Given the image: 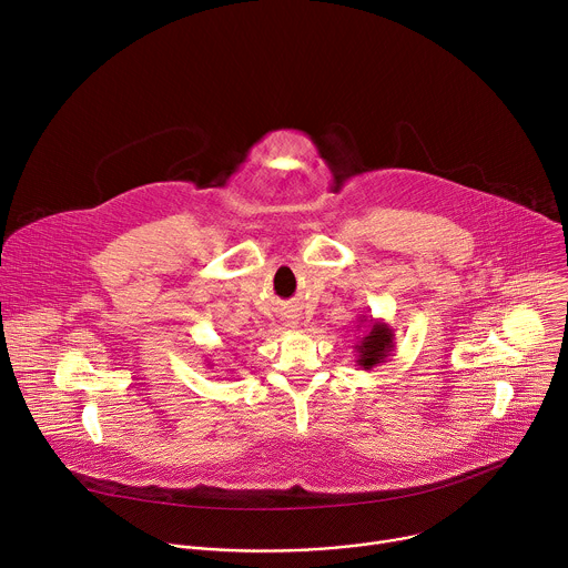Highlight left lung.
I'll return each mask as SVG.
<instances>
[{"label": "left lung", "instance_id": "obj_1", "mask_svg": "<svg viewBox=\"0 0 568 568\" xmlns=\"http://www.w3.org/2000/svg\"><path fill=\"white\" fill-rule=\"evenodd\" d=\"M364 323H368L366 325L368 329L355 343V353H357V366L362 371H371L375 366H382L390 357V353H394L396 334H394V329H390L388 323L375 321L373 316L371 318L362 316L359 325H364Z\"/></svg>", "mask_w": 568, "mask_h": 568}]
</instances>
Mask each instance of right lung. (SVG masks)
Masks as SVG:
<instances>
[{"instance_id": "right-lung-1", "label": "right lung", "mask_w": 568, "mask_h": 568, "mask_svg": "<svg viewBox=\"0 0 568 568\" xmlns=\"http://www.w3.org/2000/svg\"><path fill=\"white\" fill-rule=\"evenodd\" d=\"M206 366H209V368H211V366H213V364H211V362H209V364H206Z\"/></svg>"}]
</instances>
